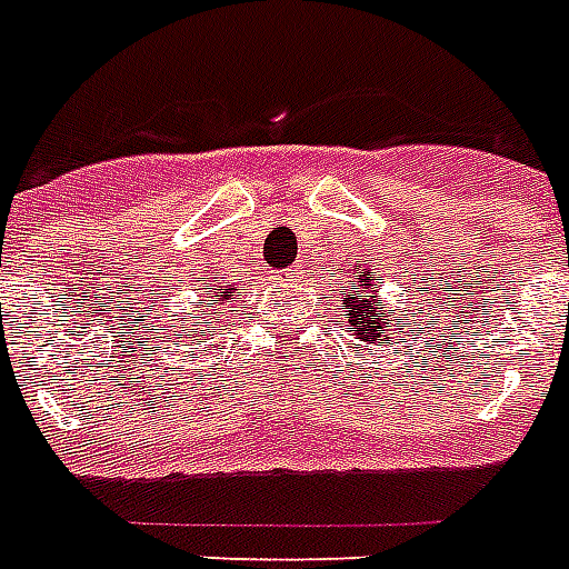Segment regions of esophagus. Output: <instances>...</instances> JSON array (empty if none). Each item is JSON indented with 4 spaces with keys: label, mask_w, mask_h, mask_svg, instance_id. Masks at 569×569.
Listing matches in <instances>:
<instances>
[{
    "label": "esophagus",
    "mask_w": 569,
    "mask_h": 569,
    "mask_svg": "<svg viewBox=\"0 0 569 569\" xmlns=\"http://www.w3.org/2000/svg\"><path fill=\"white\" fill-rule=\"evenodd\" d=\"M292 277H295V271L289 268V271H283V274H280V280H292Z\"/></svg>",
    "instance_id": "obj_1"
}]
</instances>
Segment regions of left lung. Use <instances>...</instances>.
I'll list each match as a JSON object with an SVG mask.
<instances>
[{"instance_id":"left-lung-1","label":"left lung","mask_w":569,"mask_h":569,"mask_svg":"<svg viewBox=\"0 0 569 569\" xmlns=\"http://www.w3.org/2000/svg\"><path fill=\"white\" fill-rule=\"evenodd\" d=\"M351 286H346V319L348 325L355 328V337L366 346H375V342H389L392 346V337H389V330L396 328L392 321L388 319V312L380 301L378 295V277H375V268H351Z\"/></svg>"}]
</instances>
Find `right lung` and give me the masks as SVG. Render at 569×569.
I'll return each mask as SVG.
<instances>
[{"label":"right lung","instance_id":"1","mask_svg":"<svg viewBox=\"0 0 569 569\" xmlns=\"http://www.w3.org/2000/svg\"><path fill=\"white\" fill-rule=\"evenodd\" d=\"M230 295H232L230 289H214L212 298L218 303H227V301H230ZM212 316H214V312H209V310L189 312V330H186V337L191 339V337H197V333H200V330H203V328H209V325H212V321H209V319H212ZM173 333H177V337L182 339L180 330H173ZM209 333H212V330H209Z\"/></svg>","mask_w":569,"mask_h":569}]
</instances>
